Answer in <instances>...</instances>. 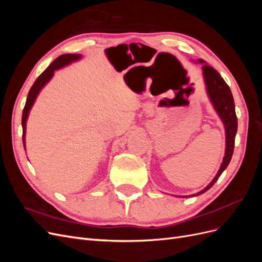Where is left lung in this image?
Listing matches in <instances>:
<instances>
[{"label":"left lung","mask_w":262,"mask_h":262,"mask_svg":"<svg viewBox=\"0 0 262 262\" xmlns=\"http://www.w3.org/2000/svg\"><path fill=\"white\" fill-rule=\"evenodd\" d=\"M199 62L203 63L202 71L209 97L225 125L226 149L223 163H222L221 168L216 173V176L214 177V179L211 181V184L207 188H204L202 191L198 192L196 194L193 195H199L201 193H204L205 191H208V190L217 181V179L222 175V172L226 169L233 156L235 137L237 132V117L235 113V104L231 89H229V86L226 84V82L223 80V77L220 75V73L215 69L208 66L203 60H199Z\"/></svg>","instance_id":"left-lung-1"}]
</instances>
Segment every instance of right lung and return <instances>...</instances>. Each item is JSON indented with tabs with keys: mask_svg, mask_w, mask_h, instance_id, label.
<instances>
[{
	"mask_svg": "<svg viewBox=\"0 0 262 262\" xmlns=\"http://www.w3.org/2000/svg\"><path fill=\"white\" fill-rule=\"evenodd\" d=\"M80 58H81V54H70V53H68V54L60 55L59 58L55 59L51 63V64L48 68H47V70H45L43 72L38 76V78L35 81L33 86H31V89H30V91L28 93L25 107H24V110H23V117H21L23 143H24V146H25V130H26L27 117H28V114H29V110H30L31 106H33V104H34L35 100H36L37 95L39 94V92H40V90L42 89V87L47 83H48V81L52 77L53 72H54L55 70H58V69H60L62 67H64L67 64H69V63L73 62L75 60H78Z\"/></svg>",
	"mask_w": 262,
	"mask_h": 262,
	"instance_id": "obj_1",
	"label": "right lung"
}]
</instances>
